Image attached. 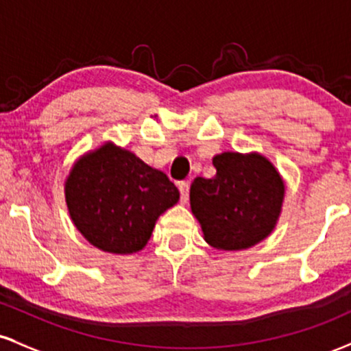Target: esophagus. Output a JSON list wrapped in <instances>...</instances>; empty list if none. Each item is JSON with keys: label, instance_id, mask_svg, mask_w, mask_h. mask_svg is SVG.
<instances>
[{"label": "esophagus", "instance_id": "obj_1", "mask_svg": "<svg viewBox=\"0 0 351 351\" xmlns=\"http://www.w3.org/2000/svg\"><path fill=\"white\" fill-rule=\"evenodd\" d=\"M178 188L181 193V202H186L189 197V183L188 181H181V183L178 184Z\"/></svg>", "mask_w": 351, "mask_h": 351}]
</instances>
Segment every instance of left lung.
I'll return each instance as SVG.
<instances>
[{
	"mask_svg": "<svg viewBox=\"0 0 351 351\" xmlns=\"http://www.w3.org/2000/svg\"><path fill=\"white\" fill-rule=\"evenodd\" d=\"M214 178L197 176L189 189L204 240L217 250H245L271 234L281 214L285 181L267 157L223 152Z\"/></svg>",
	"mask_w": 351,
	"mask_h": 351,
	"instance_id": "left-lung-1",
	"label": "left lung"
}]
</instances>
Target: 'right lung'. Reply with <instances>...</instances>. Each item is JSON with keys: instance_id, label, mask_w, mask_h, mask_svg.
Returning a JSON list of instances; mask_svg holds the SVG:
<instances>
[{"instance_id": "add662e5", "label": "right lung", "mask_w": 351, "mask_h": 351, "mask_svg": "<svg viewBox=\"0 0 351 351\" xmlns=\"http://www.w3.org/2000/svg\"><path fill=\"white\" fill-rule=\"evenodd\" d=\"M75 227L91 245L116 255L142 250L155 222L180 199L163 171L106 142L80 157L65 181Z\"/></svg>"}]
</instances>
